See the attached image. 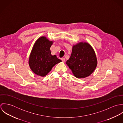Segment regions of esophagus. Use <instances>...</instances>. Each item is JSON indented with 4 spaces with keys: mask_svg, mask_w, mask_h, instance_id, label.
<instances>
[{
    "mask_svg": "<svg viewBox=\"0 0 123 123\" xmlns=\"http://www.w3.org/2000/svg\"><path fill=\"white\" fill-rule=\"evenodd\" d=\"M61 60L62 61V62H65V59L64 58H61Z\"/></svg>",
    "mask_w": 123,
    "mask_h": 123,
    "instance_id": "1",
    "label": "esophagus"
}]
</instances>
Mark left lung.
Instances as JSON below:
<instances>
[{"instance_id": "left-lung-1", "label": "left lung", "mask_w": 123, "mask_h": 123, "mask_svg": "<svg viewBox=\"0 0 123 123\" xmlns=\"http://www.w3.org/2000/svg\"><path fill=\"white\" fill-rule=\"evenodd\" d=\"M66 63L75 77L84 78L94 72L98 62L95 52L90 44L80 42L73 45L70 57Z\"/></svg>"}]
</instances>
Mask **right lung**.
Instances as JSON below:
<instances>
[{"mask_svg":"<svg viewBox=\"0 0 123 123\" xmlns=\"http://www.w3.org/2000/svg\"><path fill=\"white\" fill-rule=\"evenodd\" d=\"M53 43V41H50L45 36H41L34 44L28 63L31 70L37 75L45 76L55 65L62 62L55 55L51 54L50 47Z\"/></svg>","mask_w":123,"mask_h":123,"instance_id":"1","label":"right lung"}]
</instances>
